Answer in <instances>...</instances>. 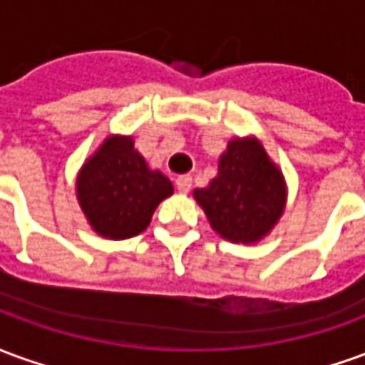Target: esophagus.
<instances>
[{"mask_svg": "<svg viewBox=\"0 0 365 365\" xmlns=\"http://www.w3.org/2000/svg\"><path fill=\"white\" fill-rule=\"evenodd\" d=\"M175 187L180 190V193H187L191 190V175H178Z\"/></svg>", "mask_w": 365, "mask_h": 365, "instance_id": "esophagus-1", "label": "esophagus"}]
</instances>
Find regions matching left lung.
<instances>
[{"label": "left lung", "mask_w": 365, "mask_h": 365, "mask_svg": "<svg viewBox=\"0 0 365 365\" xmlns=\"http://www.w3.org/2000/svg\"><path fill=\"white\" fill-rule=\"evenodd\" d=\"M193 197L213 230L230 242L254 245L274 229L285 209L287 187L258 138H232L219 174Z\"/></svg>", "instance_id": "8db88e82"}]
</instances>
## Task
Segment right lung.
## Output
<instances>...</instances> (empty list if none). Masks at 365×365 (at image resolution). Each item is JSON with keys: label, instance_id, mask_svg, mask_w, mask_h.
I'll return each mask as SVG.
<instances>
[{"label": "right lung", "instance_id": "1", "mask_svg": "<svg viewBox=\"0 0 365 365\" xmlns=\"http://www.w3.org/2000/svg\"><path fill=\"white\" fill-rule=\"evenodd\" d=\"M76 193L86 219L97 235L111 240L140 235L160 201L174 185L158 170H150L135 150L133 136H109L80 170Z\"/></svg>", "mask_w": 365, "mask_h": 365}]
</instances>
